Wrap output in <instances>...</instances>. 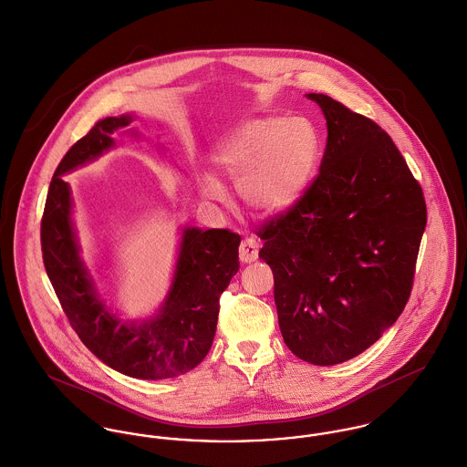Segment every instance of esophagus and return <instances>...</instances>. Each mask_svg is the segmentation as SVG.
<instances>
[{"label": "esophagus", "instance_id": "1", "mask_svg": "<svg viewBox=\"0 0 467 467\" xmlns=\"http://www.w3.org/2000/svg\"><path fill=\"white\" fill-rule=\"evenodd\" d=\"M239 258L244 264H252L258 258V241L254 237H246L239 246Z\"/></svg>", "mask_w": 467, "mask_h": 467}]
</instances>
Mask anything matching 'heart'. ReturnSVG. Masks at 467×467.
Listing matches in <instances>:
<instances>
[{
	"mask_svg": "<svg viewBox=\"0 0 467 467\" xmlns=\"http://www.w3.org/2000/svg\"><path fill=\"white\" fill-rule=\"evenodd\" d=\"M321 159L316 127L303 118L265 116L246 121L219 150L217 161L239 183L248 207L264 213L291 209L312 183ZM202 192L221 200L224 191L213 176L202 178Z\"/></svg>",
	"mask_w": 467,
	"mask_h": 467,
	"instance_id": "heart-1",
	"label": "heart"
}]
</instances>
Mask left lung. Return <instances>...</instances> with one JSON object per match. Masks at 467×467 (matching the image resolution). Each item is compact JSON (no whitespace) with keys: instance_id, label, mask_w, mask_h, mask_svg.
<instances>
[{"instance_id":"obj_1","label":"left lung","mask_w":467,"mask_h":467,"mask_svg":"<svg viewBox=\"0 0 467 467\" xmlns=\"http://www.w3.org/2000/svg\"><path fill=\"white\" fill-rule=\"evenodd\" d=\"M319 172L287 213L265 221L258 256L275 276L282 337L316 366L346 362L382 337L414 284L426 203L392 139L327 94Z\"/></svg>"}]
</instances>
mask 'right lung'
<instances>
[{
  "label": "right lung",
  "mask_w": 467,
  "mask_h": 467,
  "mask_svg": "<svg viewBox=\"0 0 467 467\" xmlns=\"http://www.w3.org/2000/svg\"><path fill=\"white\" fill-rule=\"evenodd\" d=\"M130 123L131 116L105 118L64 155L49 183L41 246L49 282L85 346L127 377L162 380L194 369L207 357L219 297L239 271L241 235L219 228H183L174 278L159 314L142 323H125L107 310L80 256L71 189L62 174L110 150L112 133Z\"/></svg>",
  "instance_id": "1"
}]
</instances>
